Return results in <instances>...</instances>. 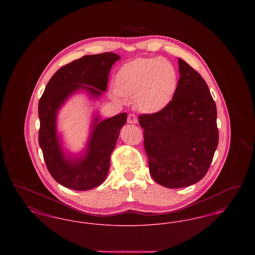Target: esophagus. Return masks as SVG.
I'll return each instance as SVG.
<instances>
[{"mask_svg": "<svg viewBox=\"0 0 255 255\" xmlns=\"http://www.w3.org/2000/svg\"><path fill=\"white\" fill-rule=\"evenodd\" d=\"M127 122H128V123H131V124H134V123H136V122H137V118H136V116H135V115H133V114H130V115L128 116Z\"/></svg>", "mask_w": 255, "mask_h": 255, "instance_id": "obj_1", "label": "esophagus"}]
</instances>
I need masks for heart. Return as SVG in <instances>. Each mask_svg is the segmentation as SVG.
Listing matches in <instances>:
<instances>
[{
  "label": "heart",
  "mask_w": 255,
  "mask_h": 255,
  "mask_svg": "<svg viewBox=\"0 0 255 255\" xmlns=\"http://www.w3.org/2000/svg\"><path fill=\"white\" fill-rule=\"evenodd\" d=\"M178 73L173 64L162 57L136 58L124 64L116 75L112 98L124 102L133 97L135 108L146 114L164 109L178 87Z\"/></svg>",
  "instance_id": "heart-1"
}]
</instances>
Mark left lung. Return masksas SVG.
<instances>
[{"label": "left lung", "mask_w": 255, "mask_h": 255, "mask_svg": "<svg viewBox=\"0 0 255 255\" xmlns=\"http://www.w3.org/2000/svg\"><path fill=\"white\" fill-rule=\"evenodd\" d=\"M179 71L177 91L169 104L138 118L150 174L168 188L201 181L219 141L216 104L205 79L181 58Z\"/></svg>", "instance_id": "8db88e82"}]
</instances>
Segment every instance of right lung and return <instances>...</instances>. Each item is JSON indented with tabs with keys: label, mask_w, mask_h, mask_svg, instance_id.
<instances>
[{
	"label": "right lung",
	"mask_w": 255,
	"mask_h": 255,
	"mask_svg": "<svg viewBox=\"0 0 255 255\" xmlns=\"http://www.w3.org/2000/svg\"><path fill=\"white\" fill-rule=\"evenodd\" d=\"M113 52L85 55L60 68L52 75L39 100V144L51 177L61 185L77 190H90L105 181L114 151L127 114L100 121L96 116L83 157L68 158L61 147L56 131L57 113L63 103L79 90L95 98L106 92L112 66L120 60Z\"/></svg>",
	"instance_id": "right-lung-1"
}]
</instances>
